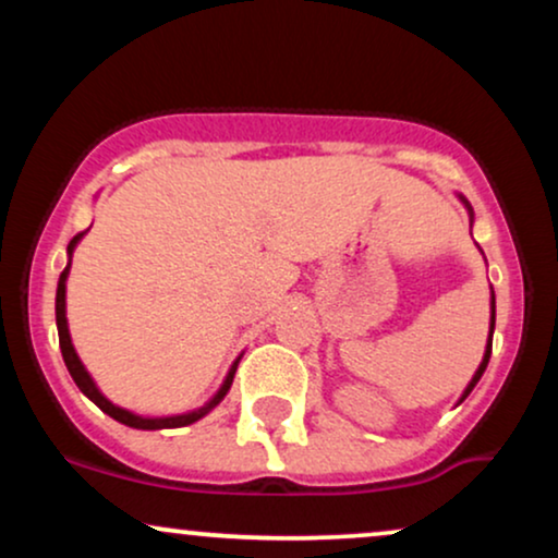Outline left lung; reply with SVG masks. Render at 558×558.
Returning <instances> with one entry per match:
<instances>
[{
  "instance_id": "8db88e82",
  "label": "left lung",
  "mask_w": 558,
  "mask_h": 558,
  "mask_svg": "<svg viewBox=\"0 0 558 558\" xmlns=\"http://www.w3.org/2000/svg\"><path fill=\"white\" fill-rule=\"evenodd\" d=\"M459 198H462V204L466 207V213H470V222L475 220V215H472V207H470V202H466V198L459 194ZM493 328H496V296H493V291H490V336H488V343H485V354H483V362H480V367H477V373L472 375V380H470V386L464 388V393H462V399H459V403H462L466 396L472 393V388L477 386V380L480 377H483V373H485V367H488V360H490V345H493Z\"/></svg>"
}]
</instances>
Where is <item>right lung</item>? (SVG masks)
I'll use <instances>...</instances> for the list:
<instances>
[{
	"label": "right lung",
	"mask_w": 558,
	"mask_h": 558,
	"mask_svg": "<svg viewBox=\"0 0 558 558\" xmlns=\"http://www.w3.org/2000/svg\"><path fill=\"white\" fill-rule=\"evenodd\" d=\"M83 239V233L73 235V241L68 243V267L62 270L60 275V283H57V299H54V312H57V332H60V349H62V360H65V367L70 377L75 380V386L81 388L83 396H88L96 407L101 409L105 414H110L112 420L123 422V425L128 427H136V430H165V427H185V425H194L196 420H202L204 414H209L213 409L220 403L222 399H226V393L230 390V386H233V375H235V367H239L241 356L235 360L233 364H230L226 380H222V386L217 393L209 399L204 407L194 409V412H185V414H170V417H141V414H133L128 412V409L118 407V403H112L110 399H107L105 393H101L99 388H96L94 377L86 373V367H83V362L78 360V354H75V345L73 341H70V330H68V317H65V283H68V275H70V259H73V252L75 246H78V241Z\"/></svg>",
	"instance_id": "add662e5"
}]
</instances>
